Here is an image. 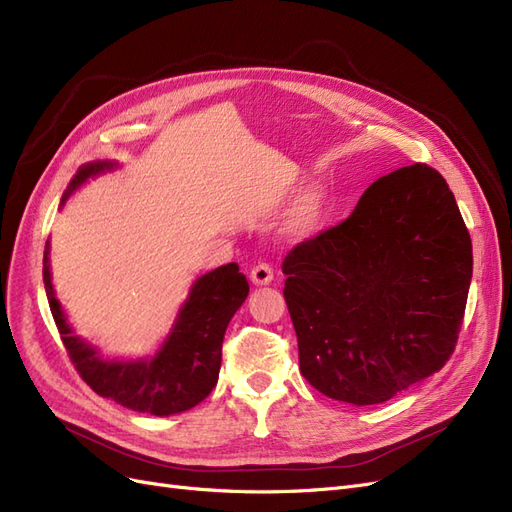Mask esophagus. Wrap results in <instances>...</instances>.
I'll return each mask as SVG.
<instances>
[{"label": "esophagus", "instance_id": "obj_1", "mask_svg": "<svg viewBox=\"0 0 512 512\" xmlns=\"http://www.w3.org/2000/svg\"><path fill=\"white\" fill-rule=\"evenodd\" d=\"M250 279L252 284L256 286H267L273 281V267L269 262H258L256 267L250 271Z\"/></svg>", "mask_w": 512, "mask_h": 512}]
</instances>
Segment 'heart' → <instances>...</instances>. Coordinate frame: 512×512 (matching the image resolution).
Returning a JSON list of instances; mask_svg holds the SVG:
<instances>
[{
    "mask_svg": "<svg viewBox=\"0 0 512 512\" xmlns=\"http://www.w3.org/2000/svg\"><path fill=\"white\" fill-rule=\"evenodd\" d=\"M326 207V192L320 186L307 188L298 203L292 209L290 216V231L292 233H307L309 228L322 218Z\"/></svg>",
    "mask_w": 512,
    "mask_h": 512,
    "instance_id": "1",
    "label": "heart"
}]
</instances>
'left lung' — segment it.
Masks as SVG:
<instances>
[{"label":"left lung","instance_id":"1","mask_svg":"<svg viewBox=\"0 0 512 512\" xmlns=\"http://www.w3.org/2000/svg\"><path fill=\"white\" fill-rule=\"evenodd\" d=\"M281 269L303 377L366 407L451 358L472 243L443 175L415 163L370 184L347 220L298 243Z\"/></svg>","mask_w":512,"mask_h":512}]
</instances>
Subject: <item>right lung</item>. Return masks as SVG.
I'll list each match as a JSON object with an SVG mask.
<instances>
[{"instance_id": "obj_1", "label": "right lung", "mask_w": 512, "mask_h": 512, "mask_svg": "<svg viewBox=\"0 0 512 512\" xmlns=\"http://www.w3.org/2000/svg\"><path fill=\"white\" fill-rule=\"evenodd\" d=\"M112 161L86 163L78 169L61 203L88 178L114 169ZM50 243L44 248V288L61 341L78 375L91 390L137 413L167 417L197 407L218 383L224 332L248 298L250 286L237 262L201 275L180 309L167 341L148 360H103L95 347L76 337L67 324L50 281Z\"/></svg>"}]
</instances>
